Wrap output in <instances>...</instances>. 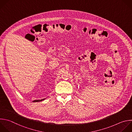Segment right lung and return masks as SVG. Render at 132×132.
<instances>
[{
    "label": "right lung",
    "mask_w": 132,
    "mask_h": 132,
    "mask_svg": "<svg viewBox=\"0 0 132 132\" xmlns=\"http://www.w3.org/2000/svg\"><path fill=\"white\" fill-rule=\"evenodd\" d=\"M46 98H43V99H42V100H35L34 101H32V102H41L43 100H45Z\"/></svg>",
    "instance_id": "add662e5"
}]
</instances>
